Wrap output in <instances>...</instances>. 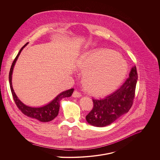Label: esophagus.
I'll return each mask as SVG.
<instances>
[{
  "instance_id": "obj_1",
  "label": "esophagus",
  "mask_w": 160,
  "mask_h": 160,
  "mask_svg": "<svg viewBox=\"0 0 160 160\" xmlns=\"http://www.w3.org/2000/svg\"><path fill=\"white\" fill-rule=\"evenodd\" d=\"M73 97H74V98H79V97H80L81 96V93H79L78 91H77V90H74V92H73Z\"/></svg>"
}]
</instances>
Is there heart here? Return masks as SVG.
I'll return each instance as SVG.
<instances>
[{
    "label": "heart",
    "mask_w": 160,
    "mask_h": 160,
    "mask_svg": "<svg viewBox=\"0 0 160 160\" xmlns=\"http://www.w3.org/2000/svg\"><path fill=\"white\" fill-rule=\"evenodd\" d=\"M76 67L84 73V87L95 96L106 95L114 90L123 80L128 69L125 59L109 49L88 52L79 59Z\"/></svg>",
    "instance_id": "heart-1"
}]
</instances>
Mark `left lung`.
Returning <instances> with one entry per match:
<instances>
[{
    "mask_svg": "<svg viewBox=\"0 0 160 160\" xmlns=\"http://www.w3.org/2000/svg\"><path fill=\"white\" fill-rule=\"evenodd\" d=\"M137 81L138 73L134 65L129 77L114 92L100 100L92 98L93 106L86 117L87 122L95 127H102L127 113L133 104Z\"/></svg>",
    "mask_w": 160,
    "mask_h": 160,
    "instance_id": "1",
    "label": "left lung"
}]
</instances>
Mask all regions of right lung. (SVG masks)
Returning a JSON list of instances; mask_svg holds the SVG:
<instances>
[{"instance_id": "add662e5", "label": "right lung", "mask_w": 160, "mask_h": 160, "mask_svg": "<svg viewBox=\"0 0 160 160\" xmlns=\"http://www.w3.org/2000/svg\"><path fill=\"white\" fill-rule=\"evenodd\" d=\"M28 44V43L24 45L21 49H20L19 52H18V55L15 58V60H13L12 65L11 66V68L9 73V82H10V86L11 92L12 93V96L13 98V100L15 101V104L18 108L21 111V112L24 114L25 116H27L31 118H36L40 122H48L49 121L52 120L54 118H55L58 116L59 111V107H60V101L62 98H65V97H70L72 96L73 93L74 89L71 88L68 90L64 91L62 93H60L52 101L48 103V104L40 107V108H32L29 107L24 104H23L21 102L17 97V96L15 94V92L13 89L12 84V75L13 70V67L15 65L16 61L18 56H19L21 52L23 49V48Z\"/></svg>"}]
</instances>
